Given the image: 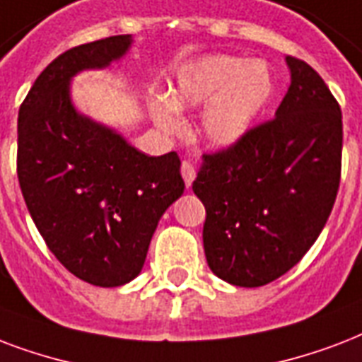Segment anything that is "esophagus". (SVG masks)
Returning a JSON list of instances; mask_svg holds the SVG:
<instances>
[{
  "instance_id": "34e87169",
  "label": "esophagus",
  "mask_w": 362,
  "mask_h": 362,
  "mask_svg": "<svg viewBox=\"0 0 362 362\" xmlns=\"http://www.w3.org/2000/svg\"><path fill=\"white\" fill-rule=\"evenodd\" d=\"M181 175H183L187 189H190V185H192V181H194L196 177V172H194V166H192L189 160H185L183 164H181Z\"/></svg>"
}]
</instances>
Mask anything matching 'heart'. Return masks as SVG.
I'll return each mask as SVG.
<instances>
[{
  "label": "heart",
  "instance_id": "obj_1",
  "mask_svg": "<svg viewBox=\"0 0 362 362\" xmlns=\"http://www.w3.org/2000/svg\"><path fill=\"white\" fill-rule=\"evenodd\" d=\"M274 94V77L264 62L242 56L215 54L183 67L166 96L151 100L156 126L177 134V111L206 105L198 120V134L211 147H232L253 130Z\"/></svg>",
  "mask_w": 362,
  "mask_h": 362
}]
</instances>
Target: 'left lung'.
<instances>
[{
	"instance_id": "8db88e82",
	"label": "left lung",
	"mask_w": 362,
	"mask_h": 362,
	"mask_svg": "<svg viewBox=\"0 0 362 362\" xmlns=\"http://www.w3.org/2000/svg\"><path fill=\"white\" fill-rule=\"evenodd\" d=\"M285 62L291 86L276 119L204 155L192 183L206 207L207 266L236 287L291 270L323 230L340 185V105L312 66Z\"/></svg>"
}]
</instances>
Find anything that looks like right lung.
Wrapping results in <instances>:
<instances>
[{
	"mask_svg": "<svg viewBox=\"0 0 362 362\" xmlns=\"http://www.w3.org/2000/svg\"><path fill=\"white\" fill-rule=\"evenodd\" d=\"M113 35L66 50L45 67L18 111V183L56 259L98 287L139 276L151 238L183 194L177 153L149 156L113 128L79 113L71 79L130 50Z\"/></svg>",
	"mask_w": 362,
	"mask_h": 362,
	"instance_id": "1",
	"label": "right lung"
}]
</instances>
